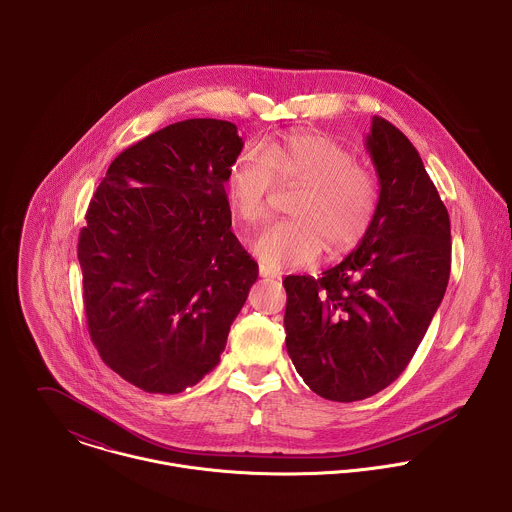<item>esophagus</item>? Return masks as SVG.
<instances>
[{
  "label": "esophagus",
  "instance_id": "obj_1",
  "mask_svg": "<svg viewBox=\"0 0 512 512\" xmlns=\"http://www.w3.org/2000/svg\"><path fill=\"white\" fill-rule=\"evenodd\" d=\"M258 274H260L262 278H276V276H278L276 270H272V268H268V266H264V264L258 266Z\"/></svg>",
  "mask_w": 512,
  "mask_h": 512
}]
</instances>
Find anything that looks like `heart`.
Returning <instances> with one entry per match:
<instances>
[{"label":"heart","mask_w":512,"mask_h":512,"mask_svg":"<svg viewBox=\"0 0 512 512\" xmlns=\"http://www.w3.org/2000/svg\"><path fill=\"white\" fill-rule=\"evenodd\" d=\"M274 183H299L292 217L268 226L254 242L256 256L272 268H299L315 262L325 242L343 250L365 236L376 213V177L357 165L351 151L335 140L297 132L240 153L226 169L224 199L230 215L244 226L268 217Z\"/></svg>","instance_id":"1"}]
</instances>
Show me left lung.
Segmentation results:
<instances>
[{"instance_id":"1","label":"left lung","mask_w":512,"mask_h":512,"mask_svg":"<svg viewBox=\"0 0 512 512\" xmlns=\"http://www.w3.org/2000/svg\"><path fill=\"white\" fill-rule=\"evenodd\" d=\"M366 149L380 197L357 250L321 278L284 280L293 366L333 402L365 400L404 372L451 270L449 215L418 149L380 116L372 118Z\"/></svg>"}]
</instances>
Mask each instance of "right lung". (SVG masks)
<instances>
[{
	"label": "right lung",
	"mask_w": 512,
	"mask_h": 512,
	"mask_svg": "<svg viewBox=\"0 0 512 512\" xmlns=\"http://www.w3.org/2000/svg\"><path fill=\"white\" fill-rule=\"evenodd\" d=\"M242 146L232 122L171 124L124 149L90 199L78 236L88 333L144 392H183L219 365L258 278L224 199Z\"/></svg>",
	"instance_id": "right-lung-1"
}]
</instances>
